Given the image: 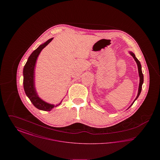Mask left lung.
<instances>
[{"label": "left lung", "mask_w": 160, "mask_h": 160, "mask_svg": "<svg viewBox=\"0 0 160 160\" xmlns=\"http://www.w3.org/2000/svg\"><path fill=\"white\" fill-rule=\"evenodd\" d=\"M130 54L133 57V58L134 59V60L137 63V66H138V74H139V77H140V83H139V87H138V94H137V97L135 99V100L134 101V102L132 103V104L130 106V107L131 106L133 103L134 102V101L137 99V98L138 97V96L140 95V92L142 91V84L143 83V74L142 73V66H141V64H140V62H139V61L137 59L135 56V54L133 53L132 52H129Z\"/></svg>", "instance_id": "left-lung-1"}]
</instances>
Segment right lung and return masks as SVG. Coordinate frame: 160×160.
<instances>
[{
    "instance_id": "add662e5",
    "label": "right lung",
    "mask_w": 160,
    "mask_h": 160,
    "mask_svg": "<svg viewBox=\"0 0 160 160\" xmlns=\"http://www.w3.org/2000/svg\"><path fill=\"white\" fill-rule=\"evenodd\" d=\"M53 38L48 39L44 44L39 46L32 52L23 69V87L25 93L34 106L44 111H50L54 107H56L58 105L55 106L52 104H50L38 97L34 84V68L39 54L52 41Z\"/></svg>"
}]
</instances>
